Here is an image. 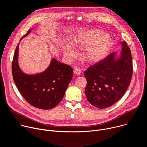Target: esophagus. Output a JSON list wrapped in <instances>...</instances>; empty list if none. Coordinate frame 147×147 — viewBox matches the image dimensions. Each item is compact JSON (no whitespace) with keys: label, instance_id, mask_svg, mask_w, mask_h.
Listing matches in <instances>:
<instances>
[{"label":"esophagus","instance_id":"obj_1","mask_svg":"<svg viewBox=\"0 0 147 147\" xmlns=\"http://www.w3.org/2000/svg\"><path fill=\"white\" fill-rule=\"evenodd\" d=\"M74 73L75 74L77 75V76H79L81 74V70H80V69L79 68H77V67H75L74 69Z\"/></svg>","mask_w":147,"mask_h":147}]
</instances>
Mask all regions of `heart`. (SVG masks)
<instances>
[{
  "label": "heart",
  "instance_id": "heart-1",
  "mask_svg": "<svg viewBox=\"0 0 147 147\" xmlns=\"http://www.w3.org/2000/svg\"><path fill=\"white\" fill-rule=\"evenodd\" d=\"M106 36L103 31L92 29L78 36L73 44L77 49H86L82 54L84 60L89 63H95L105 57L112 47V41ZM63 52L70 58H74L77 55V51L68 45L65 47Z\"/></svg>",
  "mask_w": 147,
  "mask_h": 147
}]
</instances>
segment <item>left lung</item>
<instances>
[{"mask_svg":"<svg viewBox=\"0 0 147 147\" xmlns=\"http://www.w3.org/2000/svg\"><path fill=\"white\" fill-rule=\"evenodd\" d=\"M120 55L113 52L84 72L88 101L105 109L117 102L127 91L133 74L132 57L126 42L121 43Z\"/></svg>","mask_w":147,"mask_h":147,"instance_id":"1","label":"left lung"}]
</instances>
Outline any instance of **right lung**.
<instances>
[{"label": "right lung", "mask_w": 147, "mask_h": 147, "mask_svg": "<svg viewBox=\"0 0 147 147\" xmlns=\"http://www.w3.org/2000/svg\"><path fill=\"white\" fill-rule=\"evenodd\" d=\"M31 30L30 29L21 40L29 35ZM19 44L15 50L12 62L13 77L18 91L35 108L47 110L55 107L64 97L73 78V69L69 65L52 58L49 66L43 72L26 74L18 65Z\"/></svg>", "instance_id": "add662e5"}]
</instances>
